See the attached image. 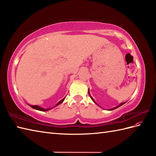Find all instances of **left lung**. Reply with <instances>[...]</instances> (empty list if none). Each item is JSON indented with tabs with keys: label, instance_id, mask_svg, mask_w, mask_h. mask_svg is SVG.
<instances>
[{
	"label": "left lung",
	"instance_id": "obj_1",
	"mask_svg": "<svg viewBox=\"0 0 156 156\" xmlns=\"http://www.w3.org/2000/svg\"><path fill=\"white\" fill-rule=\"evenodd\" d=\"M88 94H89V96H90V97L91 98V99H92V101H93V102H94V103H96V104H97V102H96L95 101H94V99L93 98H92V97H91V96H90V93H89V90H88ZM125 102H121V103L120 104V105H118L117 106V107H114V108H111V109H109V111H112V110H114V109H115V108H118V107H121V106H122V105H123V104H125Z\"/></svg>",
	"mask_w": 156,
	"mask_h": 156
}]
</instances>
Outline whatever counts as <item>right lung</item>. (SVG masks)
<instances>
[{
    "label": "right lung",
    "instance_id": "1",
    "mask_svg": "<svg viewBox=\"0 0 156 156\" xmlns=\"http://www.w3.org/2000/svg\"><path fill=\"white\" fill-rule=\"evenodd\" d=\"M66 98V97H65ZM65 98H64L62 99V100H61L60 101H59V102H58L57 103V105H55V106L54 107H55L56 106H58V105H59V104H61L62 102L64 101V99H65ZM31 107H32L33 108H34V109H36V110H38V111H49V110H50V109H51V108H53L54 107H52V108H42V107H39V106H37V105H29Z\"/></svg>",
    "mask_w": 156,
    "mask_h": 156
}]
</instances>
